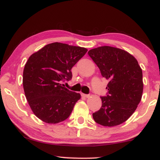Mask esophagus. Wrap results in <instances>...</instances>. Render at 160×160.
<instances>
[{"mask_svg": "<svg viewBox=\"0 0 160 160\" xmlns=\"http://www.w3.org/2000/svg\"><path fill=\"white\" fill-rule=\"evenodd\" d=\"M82 96L83 97H86V98H88L89 97H90V95L89 94H85V93H82Z\"/></svg>", "mask_w": 160, "mask_h": 160, "instance_id": "34e87169", "label": "esophagus"}]
</instances>
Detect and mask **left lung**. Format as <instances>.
<instances>
[{
    "instance_id": "8db88e82",
    "label": "left lung",
    "mask_w": 160,
    "mask_h": 160,
    "mask_svg": "<svg viewBox=\"0 0 160 160\" xmlns=\"http://www.w3.org/2000/svg\"><path fill=\"white\" fill-rule=\"evenodd\" d=\"M88 54L109 80L107 95L101 97L102 107L93 112L97 123L114 127L126 121L141 100L142 72L138 61L127 51L110 46L92 49Z\"/></svg>"
}]
</instances>
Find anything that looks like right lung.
Returning a JSON list of instances; mask_svg holds the SVG:
<instances>
[{"label":"right lung","mask_w":160,"mask_h":160,"mask_svg":"<svg viewBox=\"0 0 160 160\" xmlns=\"http://www.w3.org/2000/svg\"><path fill=\"white\" fill-rule=\"evenodd\" d=\"M87 51L54 42L29 57L23 71V88L32 111L42 121L57 123L70 116L80 94L61 82L71 80L72 68Z\"/></svg>","instance_id":"right-lung-1"}]
</instances>
